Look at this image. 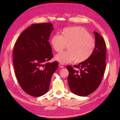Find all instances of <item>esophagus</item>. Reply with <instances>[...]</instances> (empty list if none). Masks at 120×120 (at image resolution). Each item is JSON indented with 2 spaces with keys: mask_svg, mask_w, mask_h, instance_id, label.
<instances>
[{
  "mask_svg": "<svg viewBox=\"0 0 120 120\" xmlns=\"http://www.w3.org/2000/svg\"><path fill=\"white\" fill-rule=\"evenodd\" d=\"M59 67L61 68H63V67H64V65H63L62 63H59Z\"/></svg>",
  "mask_w": 120,
  "mask_h": 120,
  "instance_id": "obj_1",
  "label": "esophagus"
}]
</instances>
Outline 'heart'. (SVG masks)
Segmentation results:
<instances>
[{"label": "heart", "mask_w": 120, "mask_h": 120, "mask_svg": "<svg viewBox=\"0 0 120 120\" xmlns=\"http://www.w3.org/2000/svg\"><path fill=\"white\" fill-rule=\"evenodd\" d=\"M50 44L56 52H59L67 45L68 50L56 55L55 59L62 64L72 62L79 63L90 57L96 43L90 33L81 27L65 28L61 35L56 34L50 39Z\"/></svg>", "instance_id": "b5f03b06"}]
</instances>
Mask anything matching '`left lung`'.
<instances>
[{
  "label": "left lung",
  "instance_id": "obj_1",
  "mask_svg": "<svg viewBox=\"0 0 120 120\" xmlns=\"http://www.w3.org/2000/svg\"><path fill=\"white\" fill-rule=\"evenodd\" d=\"M95 47L92 54L85 61L73 67L68 65V78L71 91L76 95L85 96L95 91L100 85L106 68V45L104 38L94 31Z\"/></svg>",
  "mask_w": 120,
  "mask_h": 120
}]
</instances>
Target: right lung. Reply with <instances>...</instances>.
<instances>
[{
	"instance_id": "add662e5",
	"label": "right lung",
	"mask_w": 120,
	"mask_h": 120,
	"mask_svg": "<svg viewBox=\"0 0 120 120\" xmlns=\"http://www.w3.org/2000/svg\"><path fill=\"white\" fill-rule=\"evenodd\" d=\"M50 22L34 24L22 32L13 49V64L17 79L25 92L34 97L44 95L58 63L48 62L53 57L49 44L53 28Z\"/></svg>"
}]
</instances>
